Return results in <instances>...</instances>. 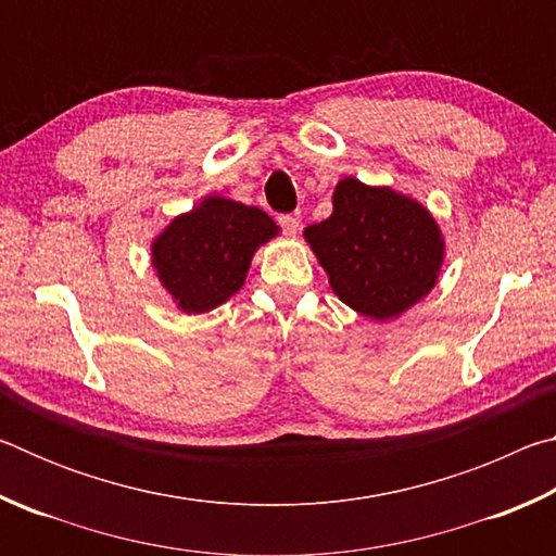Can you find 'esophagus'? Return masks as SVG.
Wrapping results in <instances>:
<instances>
[{
	"label": "esophagus",
	"instance_id": "esophagus-1",
	"mask_svg": "<svg viewBox=\"0 0 556 556\" xmlns=\"http://www.w3.org/2000/svg\"><path fill=\"white\" fill-rule=\"evenodd\" d=\"M279 225H281V230L289 235V238H294V235L299 232V218H296V215H281Z\"/></svg>",
	"mask_w": 556,
	"mask_h": 556
}]
</instances>
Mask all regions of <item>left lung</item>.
I'll return each mask as SVG.
<instances>
[{
	"label": "left lung",
	"mask_w": 556,
	"mask_h": 556,
	"mask_svg": "<svg viewBox=\"0 0 556 556\" xmlns=\"http://www.w3.org/2000/svg\"><path fill=\"white\" fill-rule=\"evenodd\" d=\"M333 294L365 318L390 321L434 289L446 240L427 205L390 186L345 176L333 213L304 230Z\"/></svg>",
	"instance_id": "8db88e82"
}]
</instances>
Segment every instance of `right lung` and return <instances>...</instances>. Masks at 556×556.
I'll return each mask as SVG.
<instances>
[{
    "label": "right lung",
    "instance_id": "1",
    "mask_svg": "<svg viewBox=\"0 0 556 556\" xmlns=\"http://www.w3.org/2000/svg\"><path fill=\"white\" fill-rule=\"evenodd\" d=\"M279 225L255 205L205 195L152 240V267L178 312L205 314L242 289L255 252Z\"/></svg>",
    "mask_w": 556,
    "mask_h": 556
}]
</instances>
